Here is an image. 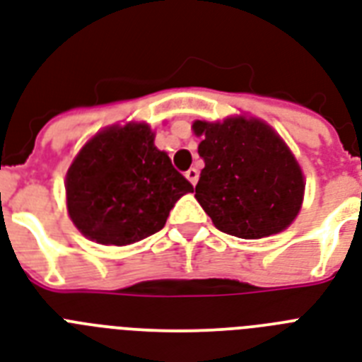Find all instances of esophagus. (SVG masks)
<instances>
[{
	"label": "esophagus",
	"mask_w": 362,
	"mask_h": 362,
	"mask_svg": "<svg viewBox=\"0 0 362 362\" xmlns=\"http://www.w3.org/2000/svg\"><path fill=\"white\" fill-rule=\"evenodd\" d=\"M186 178L191 182V184H193V186H195L197 180H199V171H197L195 167H191L189 171H186Z\"/></svg>",
	"instance_id": "34e87169"
}]
</instances>
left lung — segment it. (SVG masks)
Wrapping results in <instances>:
<instances>
[{"instance_id": "left-lung-1", "label": "left lung", "mask_w": 362, "mask_h": 362, "mask_svg": "<svg viewBox=\"0 0 362 362\" xmlns=\"http://www.w3.org/2000/svg\"><path fill=\"white\" fill-rule=\"evenodd\" d=\"M204 160L195 199L221 232L258 240L284 230L299 214L301 167L275 132L258 119L195 120Z\"/></svg>"}]
</instances>
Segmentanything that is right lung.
I'll return each instance as SVG.
<instances>
[{"label":"right lung","mask_w":362,"mask_h":362,"mask_svg":"<svg viewBox=\"0 0 362 362\" xmlns=\"http://www.w3.org/2000/svg\"><path fill=\"white\" fill-rule=\"evenodd\" d=\"M66 208L78 230L102 245H128L163 228L193 186L154 146L145 122L96 134L66 173Z\"/></svg>","instance_id":"add662e5"}]
</instances>
